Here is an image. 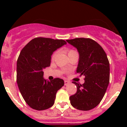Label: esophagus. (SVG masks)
Returning a JSON list of instances; mask_svg holds the SVG:
<instances>
[{
	"label": "esophagus",
	"mask_w": 127,
	"mask_h": 127,
	"mask_svg": "<svg viewBox=\"0 0 127 127\" xmlns=\"http://www.w3.org/2000/svg\"><path fill=\"white\" fill-rule=\"evenodd\" d=\"M69 82L68 81H64V85H69Z\"/></svg>",
	"instance_id": "obj_1"
}]
</instances>
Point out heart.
Instances as JSON below:
<instances>
[{
	"instance_id": "obj_1",
	"label": "heart",
	"mask_w": 127,
	"mask_h": 127,
	"mask_svg": "<svg viewBox=\"0 0 127 127\" xmlns=\"http://www.w3.org/2000/svg\"><path fill=\"white\" fill-rule=\"evenodd\" d=\"M74 52H76V51H74V50H69V51H68V55L70 53H74ZM56 55H57V53H54L52 56V59H54V58H55V57H56Z\"/></svg>"
}]
</instances>
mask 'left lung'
Wrapping results in <instances>:
<instances>
[{
    "label": "left lung",
    "instance_id": "8db88e82",
    "mask_svg": "<svg viewBox=\"0 0 127 127\" xmlns=\"http://www.w3.org/2000/svg\"><path fill=\"white\" fill-rule=\"evenodd\" d=\"M79 53L76 72L85 76V83L76 85L77 92L70 96V104L77 109L89 111L99 104L109 83V62L103 48L87 38L66 40Z\"/></svg>",
    "mask_w": 127,
    "mask_h": 127
}]
</instances>
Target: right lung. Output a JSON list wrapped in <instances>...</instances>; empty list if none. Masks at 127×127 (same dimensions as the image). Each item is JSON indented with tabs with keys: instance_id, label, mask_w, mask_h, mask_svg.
I'll list each match as a JSON object with an SVG mask.
<instances>
[{
	"instance_id": "add662e5",
	"label": "right lung",
	"mask_w": 127,
	"mask_h": 127,
	"mask_svg": "<svg viewBox=\"0 0 127 127\" xmlns=\"http://www.w3.org/2000/svg\"><path fill=\"white\" fill-rule=\"evenodd\" d=\"M62 39L37 37L22 49L17 61V84L26 103L33 109L42 111L55 103L57 91L64 85L55 78L49 81L43 77V70L50 67L55 51L66 44Z\"/></svg>"
}]
</instances>
